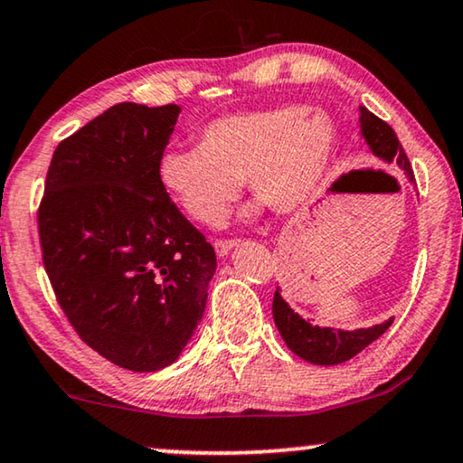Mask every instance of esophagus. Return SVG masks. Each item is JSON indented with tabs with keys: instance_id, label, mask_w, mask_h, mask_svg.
Here are the masks:
<instances>
[{
	"instance_id": "obj_1",
	"label": "esophagus",
	"mask_w": 463,
	"mask_h": 463,
	"mask_svg": "<svg viewBox=\"0 0 463 463\" xmlns=\"http://www.w3.org/2000/svg\"><path fill=\"white\" fill-rule=\"evenodd\" d=\"M213 248H215V254H218V256H226L228 251L235 248V239H215Z\"/></svg>"
}]
</instances>
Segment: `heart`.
Returning a JSON list of instances; mask_svg holds the SVG:
<instances>
[{"instance_id":"heart-1","label":"heart","mask_w":463,"mask_h":463,"mask_svg":"<svg viewBox=\"0 0 463 463\" xmlns=\"http://www.w3.org/2000/svg\"><path fill=\"white\" fill-rule=\"evenodd\" d=\"M335 141L328 116L305 106L226 116L203 128L199 146L160 154L158 182L184 213L209 226L224 218L243 177L251 193L288 212L322 180Z\"/></svg>"}]
</instances>
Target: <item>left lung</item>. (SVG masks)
<instances>
[{"mask_svg":"<svg viewBox=\"0 0 463 463\" xmlns=\"http://www.w3.org/2000/svg\"><path fill=\"white\" fill-rule=\"evenodd\" d=\"M360 112L362 135H364L374 156L383 158L387 163L396 160V165L404 171L406 177L411 182H415L411 160L406 156L404 147L398 141V135L393 133V128L385 120H381L379 116L368 112L366 108H360ZM273 319L288 347L298 357L319 366L343 364V362L351 360V357L360 354L373 341H377L393 322V317H390L387 322L373 326V328H360L354 332L319 328V326H311L309 322H305L298 313L289 309L286 300L281 298L279 289H277L273 298Z\"/></svg>","mask_w":463,"mask_h":463,"instance_id":"1","label":"left lung"}]
</instances>
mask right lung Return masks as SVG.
<instances>
[{"label":"right lung","mask_w":463,"mask_h":463,"mask_svg":"<svg viewBox=\"0 0 463 463\" xmlns=\"http://www.w3.org/2000/svg\"><path fill=\"white\" fill-rule=\"evenodd\" d=\"M180 106L118 103L52 154L38 207L42 260L78 336L154 373L201 322L215 251L158 182Z\"/></svg>","instance_id":"1"}]
</instances>
